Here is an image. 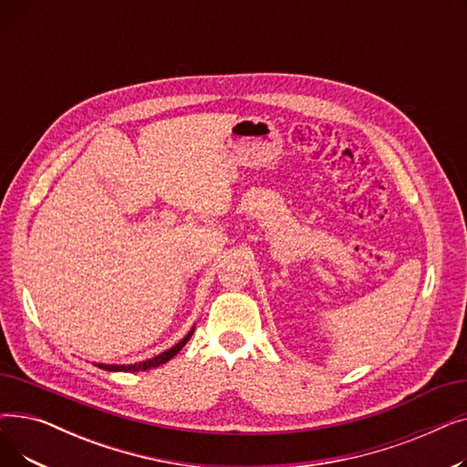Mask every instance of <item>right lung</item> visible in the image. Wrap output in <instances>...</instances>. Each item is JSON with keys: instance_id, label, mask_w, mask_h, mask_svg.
Instances as JSON below:
<instances>
[{"instance_id": "right-lung-1", "label": "right lung", "mask_w": 467, "mask_h": 467, "mask_svg": "<svg viewBox=\"0 0 467 467\" xmlns=\"http://www.w3.org/2000/svg\"><path fill=\"white\" fill-rule=\"evenodd\" d=\"M192 331H194V329H191V331L187 333V337L182 338L176 347H171L170 350H166V352H162V354H159V356H155V358H151V359H147V361H140V363H134V365H106V363H98L96 367H100V369H106V371H125V373H129V371L136 373V371L151 369V367H159V365H162V363H166V361H170L171 358H174V356L187 345V340L191 338Z\"/></svg>"}]
</instances>
